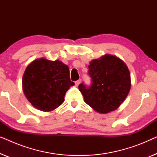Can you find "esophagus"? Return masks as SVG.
Returning <instances> with one entry per match:
<instances>
[{
  "mask_svg": "<svg viewBox=\"0 0 157 157\" xmlns=\"http://www.w3.org/2000/svg\"><path fill=\"white\" fill-rule=\"evenodd\" d=\"M81 79H78V80L75 81V84L76 86H78L81 83Z\"/></svg>",
  "mask_w": 157,
  "mask_h": 157,
  "instance_id": "obj_1",
  "label": "esophagus"
}]
</instances>
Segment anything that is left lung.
Returning a JSON list of instances; mask_svg holds the SVG:
<instances>
[{"instance_id":"1","label":"left lung","mask_w":157,"mask_h":157,"mask_svg":"<svg viewBox=\"0 0 157 157\" xmlns=\"http://www.w3.org/2000/svg\"><path fill=\"white\" fill-rule=\"evenodd\" d=\"M88 74L91 85L78 86L84 101L98 113L117 109L127 96L131 89L130 73L123 61L112 55L93 60Z\"/></svg>"}]
</instances>
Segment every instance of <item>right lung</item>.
I'll return each mask as SVG.
<instances>
[{"label": "right lung", "mask_w": 157, "mask_h": 157, "mask_svg": "<svg viewBox=\"0 0 157 157\" xmlns=\"http://www.w3.org/2000/svg\"><path fill=\"white\" fill-rule=\"evenodd\" d=\"M69 69L61 61L36 60L27 66L23 76V90L29 101L43 111H51L64 101L71 86Z\"/></svg>", "instance_id": "right-lung-1"}]
</instances>
